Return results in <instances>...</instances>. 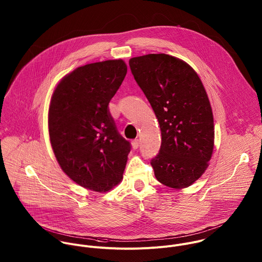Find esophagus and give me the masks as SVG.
Listing matches in <instances>:
<instances>
[{"label":"esophagus","mask_w":262,"mask_h":262,"mask_svg":"<svg viewBox=\"0 0 262 262\" xmlns=\"http://www.w3.org/2000/svg\"><path fill=\"white\" fill-rule=\"evenodd\" d=\"M132 146H133V149H134V150H137V149L139 148V146H140V141H139V140H135V141H133Z\"/></svg>","instance_id":"1"}]
</instances>
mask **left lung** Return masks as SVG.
Masks as SVG:
<instances>
[{
    "label": "left lung",
    "mask_w": 262,
    "mask_h": 262,
    "mask_svg": "<svg viewBox=\"0 0 262 262\" xmlns=\"http://www.w3.org/2000/svg\"><path fill=\"white\" fill-rule=\"evenodd\" d=\"M129 67L161 129V147L151 160L155 177L169 188H187L206 170L214 146L203 83L189 64L166 54L134 57Z\"/></svg>",
    "instance_id": "obj_1"
}]
</instances>
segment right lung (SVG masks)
Segmentation results:
<instances>
[{
    "label": "right lung",
    "instance_id": "1",
    "mask_svg": "<svg viewBox=\"0 0 262 262\" xmlns=\"http://www.w3.org/2000/svg\"><path fill=\"white\" fill-rule=\"evenodd\" d=\"M126 71L121 59L86 64L65 75L52 95L49 135L56 159L73 182L95 192L122 180L130 151L108 108Z\"/></svg>",
    "mask_w": 262,
    "mask_h": 262
}]
</instances>
